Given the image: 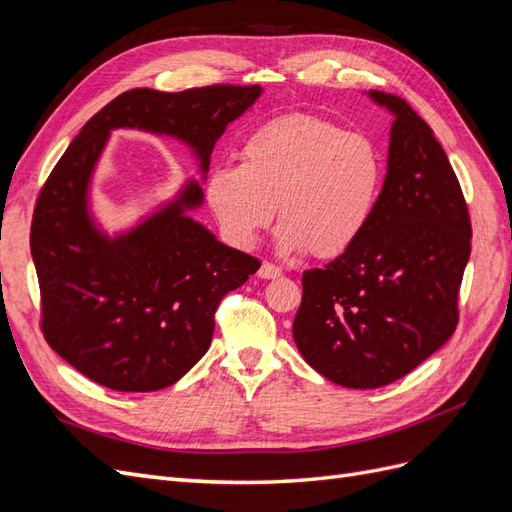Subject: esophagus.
<instances>
[{"label":"esophagus","instance_id":"obj_1","mask_svg":"<svg viewBox=\"0 0 512 512\" xmlns=\"http://www.w3.org/2000/svg\"><path fill=\"white\" fill-rule=\"evenodd\" d=\"M282 275V269L273 265V262H262V267L258 269V277H262V280H275V277Z\"/></svg>","mask_w":512,"mask_h":512}]
</instances>
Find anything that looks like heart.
I'll return each instance as SVG.
<instances>
[{
    "label": "heart",
    "instance_id": "1",
    "mask_svg": "<svg viewBox=\"0 0 512 512\" xmlns=\"http://www.w3.org/2000/svg\"><path fill=\"white\" fill-rule=\"evenodd\" d=\"M239 166H218L207 203L230 241L256 243L277 207L280 245L337 258L361 239L384 188V156L367 134L307 113L280 115L247 134Z\"/></svg>",
    "mask_w": 512,
    "mask_h": 512
}]
</instances>
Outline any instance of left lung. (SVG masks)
<instances>
[{
	"label": "left lung",
	"instance_id": "obj_1",
	"mask_svg": "<svg viewBox=\"0 0 512 512\" xmlns=\"http://www.w3.org/2000/svg\"><path fill=\"white\" fill-rule=\"evenodd\" d=\"M374 218L350 250L303 273L292 335L303 359L346 389H378L421 365L457 329L472 224L442 145L399 96Z\"/></svg>",
	"mask_w": 512,
	"mask_h": 512
}]
</instances>
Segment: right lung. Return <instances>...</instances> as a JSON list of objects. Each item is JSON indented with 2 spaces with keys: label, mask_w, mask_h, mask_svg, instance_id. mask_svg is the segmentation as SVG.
<instances>
[{
  "label": "right lung",
  "mask_w": 512,
  "mask_h": 512,
  "mask_svg": "<svg viewBox=\"0 0 512 512\" xmlns=\"http://www.w3.org/2000/svg\"><path fill=\"white\" fill-rule=\"evenodd\" d=\"M258 85L166 94L130 89L76 134L44 181L29 245L40 284V329L61 359L121 393L177 382L211 344L224 294L260 260L220 243L183 211L203 200L190 183L177 203L108 241L87 218V183L113 128H143L194 147L207 173L213 145L260 96Z\"/></svg>",
  "instance_id": "1"
}]
</instances>
